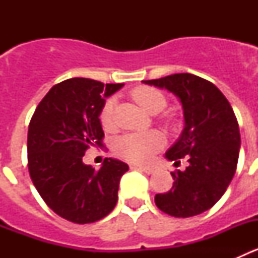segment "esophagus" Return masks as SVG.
<instances>
[{
  "label": "esophagus",
  "mask_w": 258,
  "mask_h": 258,
  "mask_svg": "<svg viewBox=\"0 0 258 258\" xmlns=\"http://www.w3.org/2000/svg\"><path fill=\"white\" fill-rule=\"evenodd\" d=\"M136 169L141 170V172H145L146 174H154L155 172H156V169L155 168H150V166H134Z\"/></svg>",
  "instance_id": "obj_1"
}]
</instances>
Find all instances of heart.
Returning a JSON list of instances; mask_svg holds the SVG:
<instances>
[{
  "instance_id": "b5f03b06",
  "label": "heart",
  "mask_w": 258,
  "mask_h": 258,
  "mask_svg": "<svg viewBox=\"0 0 258 258\" xmlns=\"http://www.w3.org/2000/svg\"><path fill=\"white\" fill-rule=\"evenodd\" d=\"M132 98L140 104L146 112L157 113L165 107L166 101L163 93L149 86H140L132 92ZM113 101L108 99L103 104L101 111V122L104 127L112 126ZM164 146V138L159 132L151 131L145 133H129L118 137L115 141L113 150L120 157L131 163L143 164L152 159Z\"/></svg>"
}]
</instances>
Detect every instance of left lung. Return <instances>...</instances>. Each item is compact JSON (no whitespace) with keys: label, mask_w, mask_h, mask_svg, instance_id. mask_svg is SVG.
<instances>
[{"label":"left lung","mask_w":258,"mask_h":258,"mask_svg":"<svg viewBox=\"0 0 258 258\" xmlns=\"http://www.w3.org/2000/svg\"><path fill=\"white\" fill-rule=\"evenodd\" d=\"M142 83L173 93L183 109V131L165 157L175 163L186 157L188 166L172 173L174 182L168 192L156 194L157 208L183 218L208 211L235 174L240 149L235 113L217 86L195 75L175 74Z\"/></svg>","instance_id":"1"}]
</instances>
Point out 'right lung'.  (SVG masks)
I'll return each mask as SVG.
<instances>
[{"instance_id":"right-lung-1","label":"right lung","mask_w":258,"mask_h":258,"mask_svg":"<svg viewBox=\"0 0 258 258\" xmlns=\"http://www.w3.org/2000/svg\"><path fill=\"white\" fill-rule=\"evenodd\" d=\"M122 86L68 79L50 89L31 118L27 150L32 182L47 206L71 222L99 221L117 203L127 164L107 157L95 170L83 156L90 146H102V107Z\"/></svg>"}]
</instances>
